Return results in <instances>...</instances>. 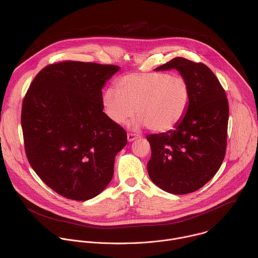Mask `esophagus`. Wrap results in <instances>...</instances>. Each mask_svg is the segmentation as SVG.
Listing matches in <instances>:
<instances>
[{
  "label": "esophagus",
  "instance_id": "esophagus-1",
  "mask_svg": "<svg viewBox=\"0 0 258 258\" xmlns=\"http://www.w3.org/2000/svg\"><path fill=\"white\" fill-rule=\"evenodd\" d=\"M141 136L138 135V134H132V133H128L127 134V139H128L129 142H132V141H134V140H136V139H138Z\"/></svg>",
  "mask_w": 258,
  "mask_h": 258
}]
</instances>
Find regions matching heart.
Here are the masks:
<instances>
[{
  "instance_id": "heart-1",
  "label": "heart",
  "mask_w": 258,
  "mask_h": 258,
  "mask_svg": "<svg viewBox=\"0 0 258 258\" xmlns=\"http://www.w3.org/2000/svg\"><path fill=\"white\" fill-rule=\"evenodd\" d=\"M116 89H107L102 102L114 123L123 124L135 112V126H148L163 133L176 128L184 118L191 91L183 76L168 73L130 74L119 78Z\"/></svg>"
}]
</instances>
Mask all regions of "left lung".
<instances>
[{
    "mask_svg": "<svg viewBox=\"0 0 258 258\" xmlns=\"http://www.w3.org/2000/svg\"><path fill=\"white\" fill-rule=\"evenodd\" d=\"M178 71L187 80L191 97L183 121L173 130L148 135L152 155L151 181L174 195L198 190L219 171L227 138L228 102L215 74L204 63L175 57L155 69Z\"/></svg>",
    "mask_w": 258,
    "mask_h": 258,
    "instance_id": "obj_1",
    "label": "left lung"
}]
</instances>
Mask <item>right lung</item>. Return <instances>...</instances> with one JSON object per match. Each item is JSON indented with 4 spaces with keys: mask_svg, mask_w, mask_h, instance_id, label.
<instances>
[{
    "mask_svg": "<svg viewBox=\"0 0 258 258\" xmlns=\"http://www.w3.org/2000/svg\"><path fill=\"white\" fill-rule=\"evenodd\" d=\"M116 66L62 61L41 70L22 108L28 160L60 196L87 201L108 185L125 130L103 112L102 88Z\"/></svg>",
    "mask_w": 258,
    "mask_h": 258,
    "instance_id": "right-lung-1",
    "label": "right lung"
}]
</instances>
